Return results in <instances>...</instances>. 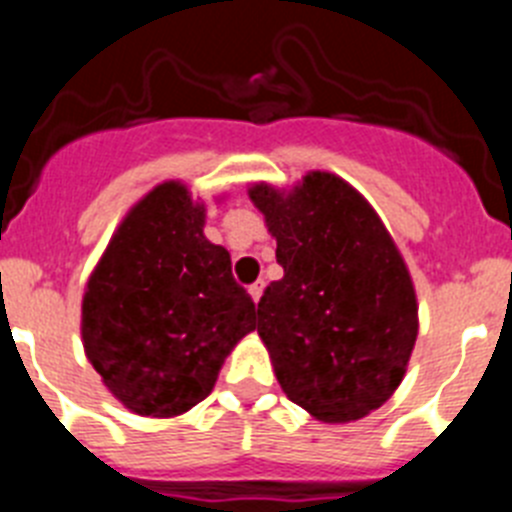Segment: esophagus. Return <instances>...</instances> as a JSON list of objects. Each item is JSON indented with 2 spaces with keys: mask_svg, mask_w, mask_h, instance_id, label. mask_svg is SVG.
I'll use <instances>...</instances> for the list:
<instances>
[{
  "mask_svg": "<svg viewBox=\"0 0 512 512\" xmlns=\"http://www.w3.org/2000/svg\"><path fill=\"white\" fill-rule=\"evenodd\" d=\"M264 287H266L264 282H256V284H251V287H248V295H251L253 302L261 300V295H264Z\"/></svg>",
  "mask_w": 512,
  "mask_h": 512,
  "instance_id": "34e87169",
  "label": "esophagus"
}]
</instances>
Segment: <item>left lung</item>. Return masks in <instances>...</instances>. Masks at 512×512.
Masks as SVG:
<instances>
[{
	"mask_svg": "<svg viewBox=\"0 0 512 512\" xmlns=\"http://www.w3.org/2000/svg\"><path fill=\"white\" fill-rule=\"evenodd\" d=\"M284 277L259 302L284 395L320 423H354L395 395L418 338L408 264L369 200L333 171L248 187Z\"/></svg>",
	"mask_w": 512,
	"mask_h": 512,
	"instance_id": "8db88e82",
	"label": "left lung"
}]
</instances>
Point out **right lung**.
Wrapping results in <instances>:
<instances>
[{"mask_svg": "<svg viewBox=\"0 0 512 512\" xmlns=\"http://www.w3.org/2000/svg\"><path fill=\"white\" fill-rule=\"evenodd\" d=\"M220 200V197H217ZM207 202L166 179L125 212L81 297V343L112 397L143 418L205 400L256 330V305L207 241Z\"/></svg>", "mask_w": 512, "mask_h": 512, "instance_id": "add662e5", "label": "right lung"}]
</instances>
